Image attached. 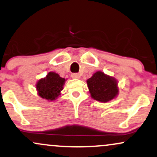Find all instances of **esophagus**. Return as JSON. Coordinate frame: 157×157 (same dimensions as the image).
<instances>
[{
  "label": "esophagus",
  "mask_w": 157,
  "mask_h": 157,
  "mask_svg": "<svg viewBox=\"0 0 157 157\" xmlns=\"http://www.w3.org/2000/svg\"><path fill=\"white\" fill-rule=\"evenodd\" d=\"M71 77L73 78H80V75L78 73H73L71 75Z\"/></svg>",
  "instance_id": "1"
}]
</instances>
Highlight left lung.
<instances>
[{"mask_svg":"<svg viewBox=\"0 0 157 157\" xmlns=\"http://www.w3.org/2000/svg\"><path fill=\"white\" fill-rule=\"evenodd\" d=\"M92 98L102 103L115 99L119 93L118 83L115 78L97 71L86 80Z\"/></svg>","mask_w":157,"mask_h":157,"instance_id":"8db88e82","label":"left lung"}]
</instances>
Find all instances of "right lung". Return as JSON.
<instances>
[{
	"label": "right lung",
	"mask_w": 157,
	"mask_h": 157,
	"mask_svg": "<svg viewBox=\"0 0 157 157\" xmlns=\"http://www.w3.org/2000/svg\"><path fill=\"white\" fill-rule=\"evenodd\" d=\"M66 80L55 72H49L45 78L39 79L36 82L38 95L47 101H55L61 95Z\"/></svg>",
	"instance_id": "1"
}]
</instances>
